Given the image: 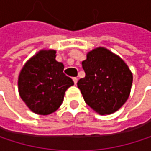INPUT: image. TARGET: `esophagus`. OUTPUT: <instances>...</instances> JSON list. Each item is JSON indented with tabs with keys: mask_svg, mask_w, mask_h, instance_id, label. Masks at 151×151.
Segmentation results:
<instances>
[{
	"mask_svg": "<svg viewBox=\"0 0 151 151\" xmlns=\"http://www.w3.org/2000/svg\"><path fill=\"white\" fill-rule=\"evenodd\" d=\"M73 82H74V84H77V82H78V78H76V77H74V78H73Z\"/></svg>",
	"mask_w": 151,
	"mask_h": 151,
	"instance_id": "obj_1",
	"label": "esophagus"
}]
</instances>
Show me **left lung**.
Segmentation results:
<instances>
[{"label": "left lung", "mask_w": 151, "mask_h": 151, "mask_svg": "<svg viewBox=\"0 0 151 151\" xmlns=\"http://www.w3.org/2000/svg\"><path fill=\"white\" fill-rule=\"evenodd\" d=\"M82 67L86 76L77 85L86 103L94 111L110 114L126 102L133 76L122 58L100 47L86 55Z\"/></svg>", "instance_id": "1"}]
</instances>
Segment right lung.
<instances>
[{
  "label": "right lung",
  "instance_id": "right-lung-1",
  "mask_svg": "<svg viewBox=\"0 0 151 151\" xmlns=\"http://www.w3.org/2000/svg\"><path fill=\"white\" fill-rule=\"evenodd\" d=\"M55 50H41L22 69L18 88L22 100L37 114L55 112L65 91L74 83L64 73V65L56 61Z\"/></svg>",
  "mask_w": 151,
  "mask_h": 151
}]
</instances>
